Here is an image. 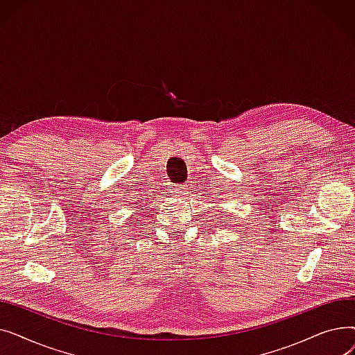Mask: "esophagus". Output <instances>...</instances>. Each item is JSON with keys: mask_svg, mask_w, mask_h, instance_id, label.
I'll use <instances>...</instances> for the list:
<instances>
[{"mask_svg": "<svg viewBox=\"0 0 355 355\" xmlns=\"http://www.w3.org/2000/svg\"><path fill=\"white\" fill-rule=\"evenodd\" d=\"M175 193L180 194V196L189 194V185H185V184H178V185H175Z\"/></svg>", "mask_w": 355, "mask_h": 355, "instance_id": "esophagus-1", "label": "esophagus"}]
</instances>
